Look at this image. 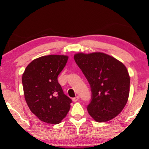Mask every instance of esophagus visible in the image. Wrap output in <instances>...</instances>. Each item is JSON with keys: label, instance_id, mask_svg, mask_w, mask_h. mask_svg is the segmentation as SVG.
<instances>
[{"label": "esophagus", "instance_id": "esophagus-1", "mask_svg": "<svg viewBox=\"0 0 149 149\" xmlns=\"http://www.w3.org/2000/svg\"><path fill=\"white\" fill-rule=\"evenodd\" d=\"M79 99V96L75 97L73 98V99H72V100H73V101H74V102H77V101Z\"/></svg>", "mask_w": 149, "mask_h": 149}]
</instances>
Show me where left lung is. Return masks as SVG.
<instances>
[{"label":"left lung","mask_w":149,"mask_h":149,"mask_svg":"<svg viewBox=\"0 0 149 149\" xmlns=\"http://www.w3.org/2000/svg\"><path fill=\"white\" fill-rule=\"evenodd\" d=\"M74 59L90 85V115L98 122H105L119 115L127 104L130 88L125 65L102 52L77 53Z\"/></svg>","instance_id":"left-lung-1"}]
</instances>
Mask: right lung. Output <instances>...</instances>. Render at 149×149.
<instances>
[{"mask_svg":"<svg viewBox=\"0 0 149 149\" xmlns=\"http://www.w3.org/2000/svg\"><path fill=\"white\" fill-rule=\"evenodd\" d=\"M68 59L64 55L42 56L31 61L22 75L25 99L41 121L58 124L70 108L72 100L58 81Z\"/></svg>","mask_w":149,"mask_h":149,"instance_id":"add662e5","label":"right lung"}]
</instances>
